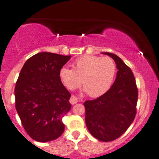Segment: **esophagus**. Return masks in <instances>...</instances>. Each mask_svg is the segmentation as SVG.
<instances>
[{"label": "esophagus", "instance_id": "esophagus-1", "mask_svg": "<svg viewBox=\"0 0 159 159\" xmlns=\"http://www.w3.org/2000/svg\"><path fill=\"white\" fill-rule=\"evenodd\" d=\"M78 102V99L77 97H76V96H72L71 97H70V102L71 103L72 105H74L76 104V102Z\"/></svg>", "mask_w": 159, "mask_h": 159}]
</instances>
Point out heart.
<instances>
[{"instance_id":"b5f03b06","label":"heart","mask_w":159,"mask_h":159,"mask_svg":"<svg viewBox=\"0 0 159 159\" xmlns=\"http://www.w3.org/2000/svg\"><path fill=\"white\" fill-rule=\"evenodd\" d=\"M116 74V64L110 57L85 55L73 63V70L63 66L60 79L70 90L83 84L84 92L91 97L102 96L110 89Z\"/></svg>"}]
</instances>
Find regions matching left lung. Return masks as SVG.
<instances>
[{
	"label": "left lung",
	"mask_w": 159,
	"mask_h": 159,
	"mask_svg": "<svg viewBox=\"0 0 159 159\" xmlns=\"http://www.w3.org/2000/svg\"><path fill=\"white\" fill-rule=\"evenodd\" d=\"M112 57L118 71L113 85L106 93L84 102L86 125L91 135L102 142L120 137L130 126L136 113L138 89L131 69L118 56Z\"/></svg>",
	"instance_id": "obj_1"
}]
</instances>
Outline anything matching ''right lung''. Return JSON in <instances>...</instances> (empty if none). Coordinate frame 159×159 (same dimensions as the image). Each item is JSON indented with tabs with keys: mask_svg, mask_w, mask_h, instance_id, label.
<instances>
[{
	"mask_svg": "<svg viewBox=\"0 0 159 159\" xmlns=\"http://www.w3.org/2000/svg\"><path fill=\"white\" fill-rule=\"evenodd\" d=\"M70 57L38 53L20 70L14 89L16 109L25 131L37 142L57 139L64 131L62 119L71 109V94L59 73Z\"/></svg>",
	"mask_w": 159,
	"mask_h": 159,
	"instance_id": "right-lung-1",
	"label": "right lung"
}]
</instances>
